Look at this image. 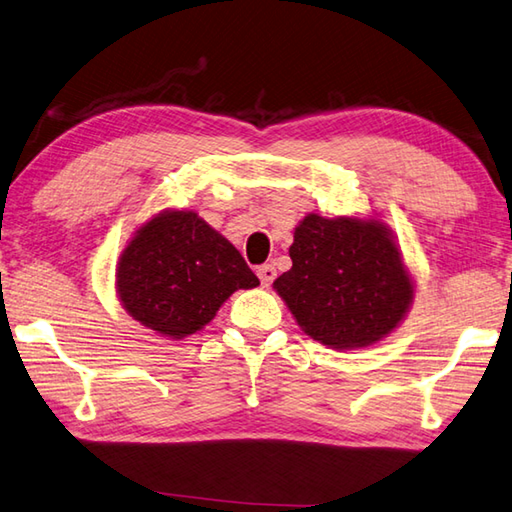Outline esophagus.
Returning <instances> with one entry per match:
<instances>
[{
	"label": "esophagus",
	"mask_w": 512,
	"mask_h": 512,
	"mask_svg": "<svg viewBox=\"0 0 512 512\" xmlns=\"http://www.w3.org/2000/svg\"><path fill=\"white\" fill-rule=\"evenodd\" d=\"M257 275H259V282H262V286H264V288H268L270 284L275 282L277 270H275V266H273V264H264V266H259Z\"/></svg>",
	"instance_id": "34e87169"
}]
</instances>
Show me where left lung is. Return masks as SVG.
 <instances>
[{
	"mask_svg": "<svg viewBox=\"0 0 512 512\" xmlns=\"http://www.w3.org/2000/svg\"><path fill=\"white\" fill-rule=\"evenodd\" d=\"M293 237V268L273 288L315 342L337 350L366 348L404 322L415 282L384 222L308 213Z\"/></svg>",
	"mask_w": 512,
	"mask_h": 512,
	"instance_id": "8db88e82",
	"label": "left lung"
}]
</instances>
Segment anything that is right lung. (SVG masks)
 Segmentation results:
<instances>
[{"instance_id":"right-lung-1","label":"right lung","mask_w":512,"mask_h":512,"mask_svg":"<svg viewBox=\"0 0 512 512\" xmlns=\"http://www.w3.org/2000/svg\"><path fill=\"white\" fill-rule=\"evenodd\" d=\"M239 250L195 210L168 208L139 226L117 262L115 288L126 313L157 335L202 330L239 288H255Z\"/></svg>"}]
</instances>
